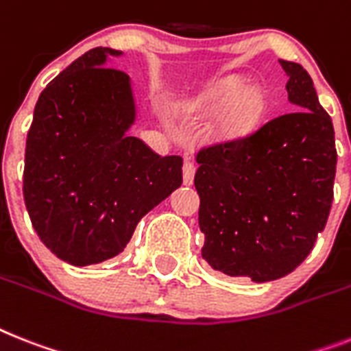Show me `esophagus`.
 <instances>
[{
	"instance_id": "obj_1",
	"label": "esophagus",
	"mask_w": 351,
	"mask_h": 351,
	"mask_svg": "<svg viewBox=\"0 0 351 351\" xmlns=\"http://www.w3.org/2000/svg\"><path fill=\"white\" fill-rule=\"evenodd\" d=\"M193 176H195V165L192 161H184V165H182V182L186 186L193 184Z\"/></svg>"
}]
</instances>
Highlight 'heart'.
I'll return each instance as SVG.
<instances>
[{
  "mask_svg": "<svg viewBox=\"0 0 351 351\" xmlns=\"http://www.w3.org/2000/svg\"><path fill=\"white\" fill-rule=\"evenodd\" d=\"M201 106L206 112L222 111L213 129L217 141H237L251 134L265 109L262 93L253 86L244 88L239 78L213 84L202 95Z\"/></svg>",
  "mask_w": 351,
  "mask_h": 351,
  "instance_id": "obj_1",
  "label": "heart"
}]
</instances>
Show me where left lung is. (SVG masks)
<instances>
[{"instance_id": "obj_1", "label": "left lung", "mask_w": 351, "mask_h": 351, "mask_svg": "<svg viewBox=\"0 0 351 351\" xmlns=\"http://www.w3.org/2000/svg\"><path fill=\"white\" fill-rule=\"evenodd\" d=\"M296 111L197 154L202 258L228 276L273 282L311 254L334 197V125L311 75L280 59Z\"/></svg>"}]
</instances>
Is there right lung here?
Returning <instances> with one entry per match:
<instances>
[{
    "mask_svg": "<svg viewBox=\"0 0 351 351\" xmlns=\"http://www.w3.org/2000/svg\"><path fill=\"white\" fill-rule=\"evenodd\" d=\"M93 48L55 77L34 109L23 193L32 226L57 258L84 267L114 258L136 226L182 182V159L158 156L129 134V75Z\"/></svg>",
    "mask_w": 351,
    "mask_h": 351,
    "instance_id": "obj_1",
    "label": "right lung"
}]
</instances>
